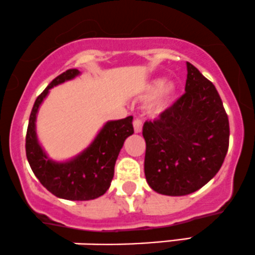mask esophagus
<instances>
[{"label":"esophagus","mask_w":255,"mask_h":255,"mask_svg":"<svg viewBox=\"0 0 255 255\" xmlns=\"http://www.w3.org/2000/svg\"><path fill=\"white\" fill-rule=\"evenodd\" d=\"M133 126H134V132L139 133L141 132V127H142V121L140 119H135L133 121Z\"/></svg>","instance_id":"1"}]
</instances>
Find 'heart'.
Returning a JSON list of instances; mask_svg holds the SVG:
<instances>
[{
    "label": "heart",
    "instance_id": "b5f03b06",
    "mask_svg": "<svg viewBox=\"0 0 255 255\" xmlns=\"http://www.w3.org/2000/svg\"><path fill=\"white\" fill-rule=\"evenodd\" d=\"M144 92L147 96H151L146 105L147 110L152 114H157L169 105L175 93V85L172 81L163 82L162 78H156L145 85Z\"/></svg>",
    "mask_w": 255,
    "mask_h": 255
}]
</instances>
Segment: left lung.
<instances>
[{
    "label": "left lung",
    "instance_id": "left-lung-1",
    "mask_svg": "<svg viewBox=\"0 0 255 255\" xmlns=\"http://www.w3.org/2000/svg\"><path fill=\"white\" fill-rule=\"evenodd\" d=\"M185 93L142 126L144 170L151 189L184 196L206 185L222 167L230 127L213 83L189 61Z\"/></svg>",
    "mask_w": 255,
    "mask_h": 255
}]
</instances>
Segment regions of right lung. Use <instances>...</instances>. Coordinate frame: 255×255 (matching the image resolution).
<instances>
[{
    "label": "right lung",
    "mask_w": 255,
    "mask_h": 255,
    "mask_svg": "<svg viewBox=\"0 0 255 255\" xmlns=\"http://www.w3.org/2000/svg\"><path fill=\"white\" fill-rule=\"evenodd\" d=\"M78 74L77 69L66 70L37 97L30 114L25 150L33 174L49 192L65 200L88 201L104 195L110 187L117 156L126 138L134 133L133 116L106 123L89 147L71 161L58 163L49 159L36 136V114L52 87L71 80Z\"/></svg>",
    "instance_id": "1"
}]
</instances>
